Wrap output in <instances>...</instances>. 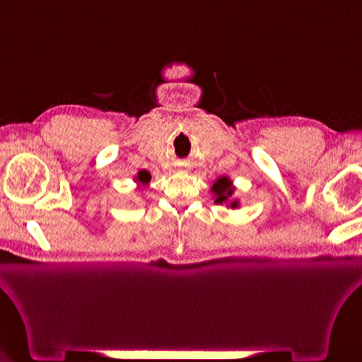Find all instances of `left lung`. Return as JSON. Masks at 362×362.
I'll use <instances>...</instances> for the list:
<instances>
[{
  "mask_svg": "<svg viewBox=\"0 0 362 362\" xmlns=\"http://www.w3.org/2000/svg\"><path fill=\"white\" fill-rule=\"evenodd\" d=\"M211 193L214 196V202H216V204H221V205L227 204L230 209H238V206H240L238 199L230 201V197H232L233 193H235V188H233L232 180H230L227 175L219 177V179L213 183Z\"/></svg>",
  "mask_w": 362,
  "mask_h": 362,
  "instance_id": "8db88e82",
  "label": "left lung"
}]
</instances>
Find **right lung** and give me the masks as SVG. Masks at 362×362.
I'll return each instance as SVG.
<instances>
[{
    "instance_id": "obj_1",
    "label": "right lung",
    "mask_w": 362,
    "mask_h": 362,
    "mask_svg": "<svg viewBox=\"0 0 362 362\" xmlns=\"http://www.w3.org/2000/svg\"><path fill=\"white\" fill-rule=\"evenodd\" d=\"M135 180L138 182V185H141V187H148V183L151 182V174L148 173V171H140L136 174V177H135Z\"/></svg>"
}]
</instances>
